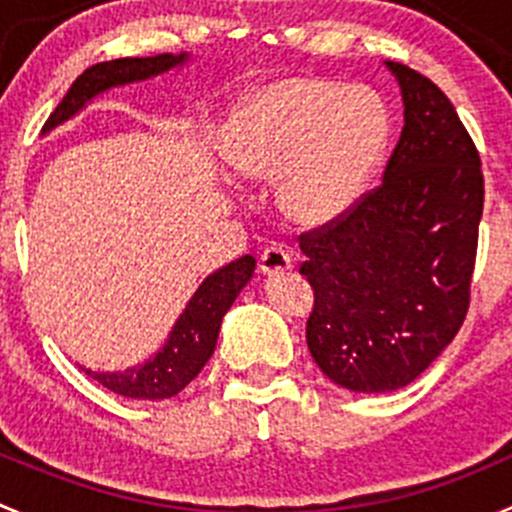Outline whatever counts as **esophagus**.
Instances as JSON below:
<instances>
[{
  "instance_id": "obj_1",
  "label": "esophagus",
  "mask_w": 512,
  "mask_h": 512,
  "mask_svg": "<svg viewBox=\"0 0 512 512\" xmlns=\"http://www.w3.org/2000/svg\"><path fill=\"white\" fill-rule=\"evenodd\" d=\"M292 267V257L287 255L282 247H267L260 255V272L262 275H277V272H285Z\"/></svg>"
}]
</instances>
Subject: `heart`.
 <instances>
[{
  "mask_svg": "<svg viewBox=\"0 0 512 512\" xmlns=\"http://www.w3.org/2000/svg\"><path fill=\"white\" fill-rule=\"evenodd\" d=\"M388 145L390 114L377 94L290 77L237 109L225 155L240 180L277 182L292 220L327 225L360 202Z\"/></svg>",
  "mask_w": 512,
  "mask_h": 512,
  "instance_id": "b5f03b06",
  "label": "heart"
}]
</instances>
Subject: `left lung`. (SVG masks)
I'll return each mask as SVG.
<instances>
[{
	"label": "left lung",
	"mask_w": 512,
	"mask_h": 512,
	"mask_svg": "<svg viewBox=\"0 0 512 512\" xmlns=\"http://www.w3.org/2000/svg\"><path fill=\"white\" fill-rule=\"evenodd\" d=\"M403 94V132L382 185L347 215L300 235L315 290L307 347L352 393H393L453 342L470 302L483 217L480 157L438 84L385 62Z\"/></svg>",
	"instance_id": "left-lung-1"
}]
</instances>
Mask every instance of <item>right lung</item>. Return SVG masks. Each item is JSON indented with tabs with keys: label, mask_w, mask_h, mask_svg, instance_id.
<instances>
[{
	"label": "right lung",
	"mask_w": 512,
	"mask_h": 512,
	"mask_svg": "<svg viewBox=\"0 0 512 512\" xmlns=\"http://www.w3.org/2000/svg\"><path fill=\"white\" fill-rule=\"evenodd\" d=\"M190 54H155V57H124L112 62H99L84 69L62 102L57 104L49 119L44 122L42 135L57 130L59 124L69 122L74 114L82 112L94 97L109 92L114 87H127L135 82H147L152 77L172 72V69L187 64ZM255 272V257L245 255L230 265L220 267L207 275L195 295L190 297L182 315L177 317L175 327L167 335L165 345L145 362L127 367V370H89L82 367L92 380L104 385L112 393L135 400H167L175 398L185 390L205 362L215 352L217 335L225 312L242 292V287L252 280Z\"/></svg>",
	"instance_id": "obj_1"
}]
</instances>
